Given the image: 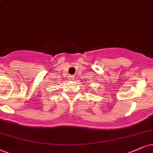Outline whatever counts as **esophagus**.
Wrapping results in <instances>:
<instances>
[{
	"instance_id": "obj_1",
	"label": "esophagus",
	"mask_w": 153,
	"mask_h": 153,
	"mask_svg": "<svg viewBox=\"0 0 153 153\" xmlns=\"http://www.w3.org/2000/svg\"><path fill=\"white\" fill-rule=\"evenodd\" d=\"M69 80H74V76H73V75H70V76H69Z\"/></svg>"
}]
</instances>
